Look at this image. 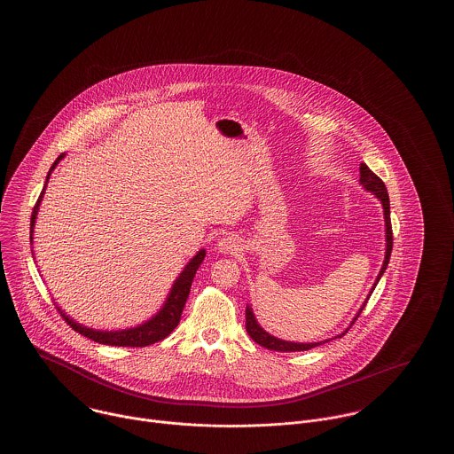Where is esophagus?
Listing matches in <instances>:
<instances>
[{"label": "esophagus", "instance_id": "obj_1", "mask_svg": "<svg viewBox=\"0 0 454 454\" xmlns=\"http://www.w3.org/2000/svg\"><path fill=\"white\" fill-rule=\"evenodd\" d=\"M239 247L237 237L233 235H228V237H223L217 241V250L223 252V254H235Z\"/></svg>", "mask_w": 454, "mask_h": 454}]
</instances>
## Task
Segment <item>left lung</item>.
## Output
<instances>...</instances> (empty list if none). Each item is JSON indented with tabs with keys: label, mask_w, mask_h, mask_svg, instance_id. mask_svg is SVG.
Here are the masks:
<instances>
[{
	"label": "left lung",
	"mask_w": 454,
	"mask_h": 454,
	"mask_svg": "<svg viewBox=\"0 0 454 454\" xmlns=\"http://www.w3.org/2000/svg\"><path fill=\"white\" fill-rule=\"evenodd\" d=\"M359 172H361V184L364 185V189L371 191L372 194L376 195V197L381 200L383 209H385V223H387V255H385L383 267H381V270H380V274H378V279H376V284H378V281L381 279V276L385 274L387 267H388L389 255H391V248H393V231H391V219H389V197L388 192H387L385 182H383L376 173L371 172L366 163H361ZM376 284H374V287H376ZM374 287L371 289V293L374 291ZM369 296H371V294H369ZM366 302L363 304V308H361V311L357 313V317L363 313ZM357 317L354 318V322L357 320ZM245 318H247L245 328H247L248 335H250L259 346L270 348V350H278V352H300V350H309V348H313V347L322 346L325 342H328V340H325V342H318V344H294V342H286V340H281V339H276V337L269 335L265 330L260 328V325L257 324V320H255V317H254V313H252V309H250L248 306H247V309H245ZM354 322H352V324H354ZM346 333L347 330L344 333H340L339 337H344Z\"/></svg>",
	"instance_id": "8db88e82"
}]
</instances>
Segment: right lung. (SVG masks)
<instances>
[{"label": "right lung", "mask_w": 454, "mask_h": 454, "mask_svg": "<svg viewBox=\"0 0 454 454\" xmlns=\"http://www.w3.org/2000/svg\"><path fill=\"white\" fill-rule=\"evenodd\" d=\"M65 154L58 156V160L54 161V165L51 167V170L47 173V180H49L51 172L56 168V165L59 163V160ZM45 185H47V182H45ZM45 185H43V192H41L35 206H34V213H32V217H30V233L34 231V223H35V216H37V211H39V204L43 200ZM30 241H32V235H30ZM204 257H206V252L200 250L194 259L187 263L184 272L178 276V279L173 284L172 293H170L168 300L165 302V306L161 308V311L154 318H152L148 324L139 325V326L129 328V330H121V332H98V330H91V328H87V326H82V325L73 322L71 318L66 317L59 308H58V311L65 318L66 324L69 325L74 332L82 333L83 337H88L90 340H95L98 344L117 347L152 346L154 342H160V340L167 339L172 333L173 328L180 322L184 306H185V301L189 298L191 286H192V281H194L195 272H197L199 265L202 263Z\"/></svg>", "instance_id": "1"}]
</instances>
